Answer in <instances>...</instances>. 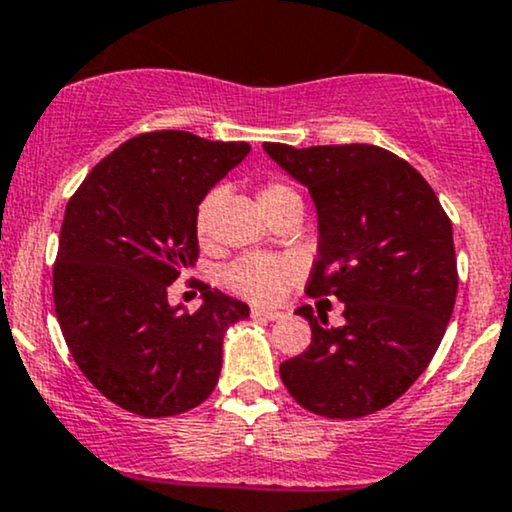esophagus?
Returning <instances> with one entry per match:
<instances>
[{
    "mask_svg": "<svg viewBox=\"0 0 512 512\" xmlns=\"http://www.w3.org/2000/svg\"><path fill=\"white\" fill-rule=\"evenodd\" d=\"M250 315L255 319H267V322H276V319L283 317V312L279 310H264V307H252Z\"/></svg>",
    "mask_w": 512,
    "mask_h": 512,
    "instance_id": "obj_1",
    "label": "esophagus"
}]
</instances>
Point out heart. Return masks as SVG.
Wrapping results in <instances>:
<instances>
[{"instance_id":"1","label":"heart","mask_w":512,"mask_h":512,"mask_svg":"<svg viewBox=\"0 0 512 512\" xmlns=\"http://www.w3.org/2000/svg\"><path fill=\"white\" fill-rule=\"evenodd\" d=\"M298 195L291 186L279 181H269L267 186L260 190V205L262 209L274 205V202L286 200V197ZM221 197V190H209V193L197 202L195 207V233L200 240L209 238L212 231V217L217 202ZM295 264L286 257L276 255H248L243 260L233 262L224 272L226 286L233 288L243 298L255 300V303H274L281 298L286 283L293 279Z\"/></svg>"}]
</instances>
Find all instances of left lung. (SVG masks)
I'll list each match as a JSON object with an SVG mask.
<instances>
[{"label":"left lung","mask_w":512,"mask_h":512,"mask_svg":"<svg viewBox=\"0 0 512 512\" xmlns=\"http://www.w3.org/2000/svg\"><path fill=\"white\" fill-rule=\"evenodd\" d=\"M264 152L310 190L319 245L305 293L334 295L343 324L310 305L305 353L281 365L291 396L315 415L357 420L415 384L446 334L458 293L453 226L417 169L377 145Z\"/></svg>","instance_id":"1"}]
</instances>
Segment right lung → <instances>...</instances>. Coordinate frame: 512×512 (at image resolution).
Segmentation results:
<instances>
[{
	"mask_svg": "<svg viewBox=\"0 0 512 512\" xmlns=\"http://www.w3.org/2000/svg\"><path fill=\"white\" fill-rule=\"evenodd\" d=\"M248 152L188 131L140 133L66 205L54 310L80 372L123 410L181 415L217 386L226 329L250 307L205 286L188 315L166 291L197 262V202Z\"/></svg>",
	"mask_w": 512,
	"mask_h": 512,
	"instance_id": "obj_1",
	"label": "right lung"
}]
</instances>
